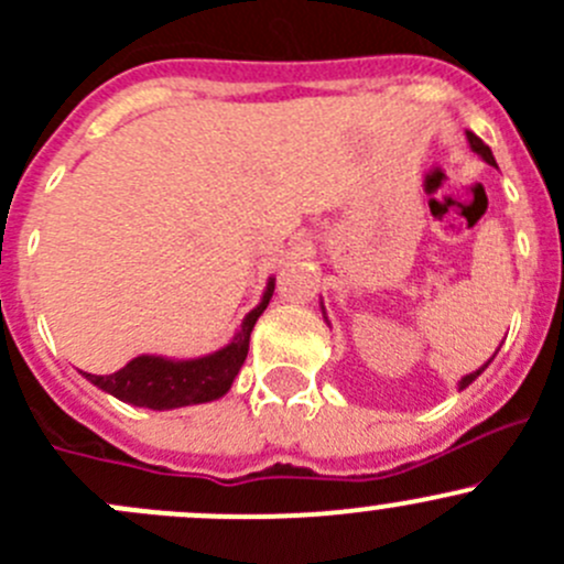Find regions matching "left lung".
<instances>
[{
  "mask_svg": "<svg viewBox=\"0 0 564 564\" xmlns=\"http://www.w3.org/2000/svg\"><path fill=\"white\" fill-rule=\"evenodd\" d=\"M466 137H469V144H471V150H474V153H479V155H482L485 161H488V164H494V166H496V161H494V153H490V148H488V144H485L482 139H479V137H474V133H466ZM485 367H488V365H485ZM485 367H479L477 372H469V376H466L464 381H460V389H466V387H469V383L474 381V378H477L479 372L485 370Z\"/></svg>",
  "mask_w": 564,
  "mask_h": 564,
  "instance_id": "obj_1",
  "label": "left lung"
}]
</instances>
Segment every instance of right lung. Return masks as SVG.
Wrapping results in <instances>:
<instances>
[{
    "instance_id": "1",
    "label": "right lung",
    "mask_w": 564,
    "mask_h": 564,
    "mask_svg": "<svg viewBox=\"0 0 564 564\" xmlns=\"http://www.w3.org/2000/svg\"><path fill=\"white\" fill-rule=\"evenodd\" d=\"M271 293H274V282H269L263 301L243 317L241 332L236 334V339L227 348L216 350V354L192 361H170L161 359V356H137V359L128 361L122 370L111 372V376L85 372V378L93 381L95 387L104 389V392L115 394L122 403L142 405V409L155 411L181 409V405L208 403V400L221 398L232 387L238 370L247 361L249 334H252L254 323H258V317L269 306Z\"/></svg>"
}]
</instances>
